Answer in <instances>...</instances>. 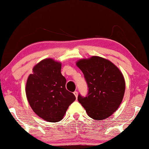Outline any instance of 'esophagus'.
Returning a JSON list of instances; mask_svg holds the SVG:
<instances>
[{
  "label": "esophagus",
  "mask_w": 149,
  "mask_h": 149,
  "mask_svg": "<svg viewBox=\"0 0 149 149\" xmlns=\"http://www.w3.org/2000/svg\"><path fill=\"white\" fill-rule=\"evenodd\" d=\"M74 95L75 96V97L77 98V95H78V93H77V91H74Z\"/></svg>",
  "instance_id": "1"
}]
</instances>
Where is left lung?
I'll return each instance as SVG.
<instances>
[{"mask_svg": "<svg viewBox=\"0 0 149 149\" xmlns=\"http://www.w3.org/2000/svg\"><path fill=\"white\" fill-rule=\"evenodd\" d=\"M76 65L89 88L87 97L79 95L78 101L90 118L105 120L116 111L123 100L125 83L122 73L110 60L99 56L81 59Z\"/></svg>", "mask_w": 149, "mask_h": 149, "instance_id": "1", "label": "left lung"}]
</instances>
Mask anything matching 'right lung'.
Segmentation results:
<instances>
[{
  "instance_id": "right-lung-1",
  "label": "right lung",
  "mask_w": 149,
  "mask_h": 149,
  "mask_svg": "<svg viewBox=\"0 0 149 149\" xmlns=\"http://www.w3.org/2000/svg\"><path fill=\"white\" fill-rule=\"evenodd\" d=\"M60 62L52 58L41 60L27 78L26 93L32 110L49 122L61 120L75 95L65 89L66 79L61 74Z\"/></svg>"
}]
</instances>
